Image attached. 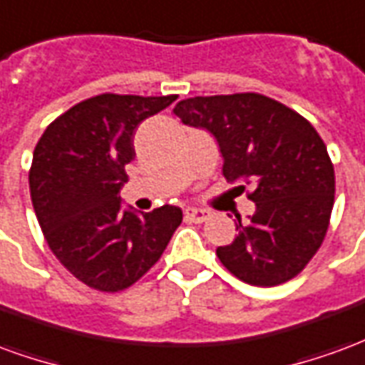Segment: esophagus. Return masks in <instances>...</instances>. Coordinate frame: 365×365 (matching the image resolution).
I'll return each mask as SVG.
<instances>
[{
    "label": "esophagus",
    "instance_id": "esophagus-1",
    "mask_svg": "<svg viewBox=\"0 0 365 365\" xmlns=\"http://www.w3.org/2000/svg\"><path fill=\"white\" fill-rule=\"evenodd\" d=\"M211 217V213L207 209H193V207H187L185 209V221L190 222H203Z\"/></svg>",
    "mask_w": 365,
    "mask_h": 365
}]
</instances>
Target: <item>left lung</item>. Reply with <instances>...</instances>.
Returning a JSON list of instances; mask_svg holds the SVG:
<instances>
[{
  "label": "left lung",
  "instance_id": "8db88e82",
  "mask_svg": "<svg viewBox=\"0 0 365 365\" xmlns=\"http://www.w3.org/2000/svg\"><path fill=\"white\" fill-rule=\"evenodd\" d=\"M174 113L217 138L229 182L254 185L248 199L256 213L246 222L238 217L232 245L217 248L222 266L260 287L301 274L321 248L334 205V166L313 125L260 93L190 97Z\"/></svg>",
  "mask_w": 365,
  "mask_h": 365
}]
</instances>
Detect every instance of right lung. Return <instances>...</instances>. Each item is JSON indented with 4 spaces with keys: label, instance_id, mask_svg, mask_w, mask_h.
I'll list each match as a JSON object with an SVG mask.
<instances>
[{
    "label": "right lung",
    "instance_id": "1",
    "mask_svg": "<svg viewBox=\"0 0 365 365\" xmlns=\"http://www.w3.org/2000/svg\"><path fill=\"white\" fill-rule=\"evenodd\" d=\"M175 99L90 97L52 120L36 143L29 187L44 240L91 289L115 293L138 282L182 222L180 207L136 215L120 209L119 195L136 127Z\"/></svg>",
    "mask_w": 365,
    "mask_h": 365
}]
</instances>
